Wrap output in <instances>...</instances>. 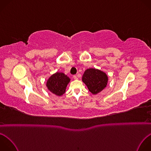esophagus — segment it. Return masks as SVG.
Returning a JSON list of instances; mask_svg holds the SVG:
<instances>
[{"label": "esophagus", "instance_id": "34e87169", "mask_svg": "<svg viewBox=\"0 0 151 151\" xmlns=\"http://www.w3.org/2000/svg\"><path fill=\"white\" fill-rule=\"evenodd\" d=\"M73 78H74L75 79H78V76H77L76 75H73Z\"/></svg>", "mask_w": 151, "mask_h": 151}]
</instances>
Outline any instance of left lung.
Segmentation results:
<instances>
[{"instance_id": "1", "label": "left lung", "mask_w": 151, "mask_h": 151, "mask_svg": "<svg viewBox=\"0 0 151 151\" xmlns=\"http://www.w3.org/2000/svg\"><path fill=\"white\" fill-rule=\"evenodd\" d=\"M82 81L91 93L96 94L106 87L108 77L104 72L101 70L90 68L85 71L82 76Z\"/></svg>"}]
</instances>
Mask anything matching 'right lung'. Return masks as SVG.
<instances>
[{"label": "right lung", "mask_w": 151, "mask_h": 151, "mask_svg": "<svg viewBox=\"0 0 151 151\" xmlns=\"http://www.w3.org/2000/svg\"><path fill=\"white\" fill-rule=\"evenodd\" d=\"M69 82L70 79L67 75L63 73L56 72L48 79L46 86L50 92L58 96H61L65 93Z\"/></svg>", "instance_id": "right-lung-1"}]
</instances>
